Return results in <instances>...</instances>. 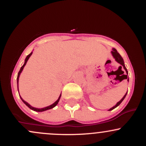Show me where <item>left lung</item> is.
I'll return each mask as SVG.
<instances>
[{
  "label": "left lung",
  "mask_w": 146,
  "mask_h": 146,
  "mask_svg": "<svg viewBox=\"0 0 146 146\" xmlns=\"http://www.w3.org/2000/svg\"><path fill=\"white\" fill-rule=\"evenodd\" d=\"M111 53H112V55H113V58H115V60H116V61L117 62L119 63L120 64H121V66H119V68H122V67H123V68H124V69H125V72H126L127 74H128V71H127V68H125V64H124V61H123V58H122V57H121V56H120L119 53L117 51V50L115 49V48H113V50H112V51H111ZM126 76H127V75H126ZM127 78H128V76H127L126 79H127ZM128 80H129V78L128 79ZM127 93H128V92H127ZM127 93H125V95H124V96L123 97V98H122L121 100H120L119 102H117V104L115 105V106H113V108H110L109 110H113L114 108H116V107L118 106L120 104H121L122 102H123V100H124V98H125V96H126V95H127Z\"/></svg>",
  "instance_id": "left-lung-1"
}]
</instances>
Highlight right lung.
I'll return each instance as SVG.
<instances>
[{
    "label": "right lung",
    "instance_id": "1",
    "mask_svg": "<svg viewBox=\"0 0 146 146\" xmlns=\"http://www.w3.org/2000/svg\"><path fill=\"white\" fill-rule=\"evenodd\" d=\"M31 54H32V52H31V53H30V54H29V55H28L27 56V58H25V63H24V64L23 65V66H22V67L21 68V69H20V71H19V72H18V77H17L18 90V80H19V77H20V75H21V73L22 71H23V68H24L25 66V65H26V64H27V60H29V58H30V56H31ZM60 97H61V94H60V97H59V98L58 99V100H57V101H56V102H54V103H53V104H51V105L48 106H46V107H45V108H34V107L31 106V105L29 104H28L27 102H25V100H23V99L21 98V97H20V98H21V100H22V101L23 102V103H25V104H26V106H27L29 107V108H30V109H31V110H34V111H36V112H42V111H45V110H49V109H51V108H54V107L56 106L57 104H58V102H59V101H60Z\"/></svg>",
    "mask_w": 146,
    "mask_h": 146
}]
</instances>
